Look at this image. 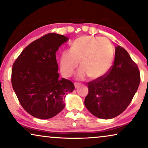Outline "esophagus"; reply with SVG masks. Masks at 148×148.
<instances>
[{"label": "esophagus", "mask_w": 148, "mask_h": 148, "mask_svg": "<svg viewBox=\"0 0 148 148\" xmlns=\"http://www.w3.org/2000/svg\"><path fill=\"white\" fill-rule=\"evenodd\" d=\"M74 86H75V88H77L78 87H79V83L75 82V83H74Z\"/></svg>", "instance_id": "1"}]
</instances>
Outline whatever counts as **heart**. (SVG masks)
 <instances>
[{
	"label": "heart",
	"mask_w": 148,
	"mask_h": 148,
	"mask_svg": "<svg viewBox=\"0 0 148 148\" xmlns=\"http://www.w3.org/2000/svg\"><path fill=\"white\" fill-rule=\"evenodd\" d=\"M114 52L106 39L100 37L84 36L73 42L70 50L62 52L60 60V72L65 77L73 74L79 65L82 68L77 73L78 79L88 76L98 79L106 75L114 61Z\"/></svg>",
	"instance_id": "heart-1"
}]
</instances>
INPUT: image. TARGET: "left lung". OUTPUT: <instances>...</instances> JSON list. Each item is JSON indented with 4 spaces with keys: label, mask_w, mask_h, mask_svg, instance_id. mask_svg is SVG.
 <instances>
[{
    "label": "left lung",
    "mask_w": 148,
    "mask_h": 148,
    "mask_svg": "<svg viewBox=\"0 0 148 148\" xmlns=\"http://www.w3.org/2000/svg\"><path fill=\"white\" fill-rule=\"evenodd\" d=\"M140 72L127 50L115 49L114 64L104 77L88 83L85 106L94 116L110 119L121 114L130 104L140 84Z\"/></svg>",
    "instance_id": "obj_1"
}]
</instances>
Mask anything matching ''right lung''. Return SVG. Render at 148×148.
Here are the masks:
<instances>
[{"label": "right lung", "instance_id": "add662e5", "mask_svg": "<svg viewBox=\"0 0 148 148\" xmlns=\"http://www.w3.org/2000/svg\"><path fill=\"white\" fill-rule=\"evenodd\" d=\"M63 35L50 33L30 43L13 64L12 86L20 104L36 118L48 119L64 107V98L75 90L70 80L60 79L56 52L67 41Z\"/></svg>", "mask_w": 148, "mask_h": 148}]
</instances>
